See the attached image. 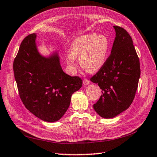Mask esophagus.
<instances>
[{"label": "esophagus", "mask_w": 157, "mask_h": 157, "mask_svg": "<svg viewBox=\"0 0 157 157\" xmlns=\"http://www.w3.org/2000/svg\"><path fill=\"white\" fill-rule=\"evenodd\" d=\"M83 84H84L85 85H87L89 84V81L87 79H84L83 80Z\"/></svg>", "instance_id": "1"}]
</instances>
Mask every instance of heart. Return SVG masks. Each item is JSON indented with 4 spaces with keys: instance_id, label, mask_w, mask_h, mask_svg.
<instances>
[{
    "instance_id": "1",
    "label": "heart",
    "mask_w": 157,
    "mask_h": 157,
    "mask_svg": "<svg viewBox=\"0 0 157 157\" xmlns=\"http://www.w3.org/2000/svg\"><path fill=\"white\" fill-rule=\"evenodd\" d=\"M110 43L104 34L91 33L78 36L71 46V53L67 55V62L76 68V57L80 64L89 72H96L104 65L109 52Z\"/></svg>"
}]
</instances>
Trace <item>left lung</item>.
<instances>
[{"instance_id": "obj_1", "label": "left lung", "mask_w": 157, "mask_h": 157, "mask_svg": "<svg viewBox=\"0 0 157 157\" xmlns=\"http://www.w3.org/2000/svg\"><path fill=\"white\" fill-rule=\"evenodd\" d=\"M113 28L116 37L110 55L90 78L102 90L94 108L105 119L114 118L130 106L140 76V59L132 37L124 28L117 25Z\"/></svg>"}]
</instances>
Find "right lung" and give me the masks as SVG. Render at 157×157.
Returning <instances> with one entry per match:
<instances>
[{"instance_id": "add662e5", "label": "right lung", "mask_w": 157, "mask_h": 157, "mask_svg": "<svg viewBox=\"0 0 157 157\" xmlns=\"http://www.w3.org/2000/svg\"><path fill=\"white\" fill-rule=\"evenodd\" d=\"M36 37L29 34L21 42L13 61L14 76L25 107L40 119L52 123L63 116L82 81L63 71L57 53L49 57L41 56Z\"/></svg>"}]
</instances>
